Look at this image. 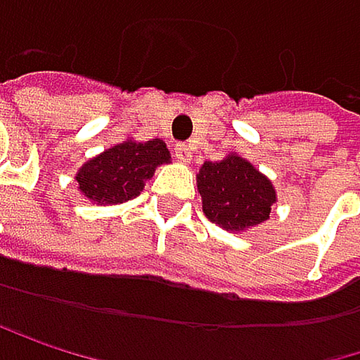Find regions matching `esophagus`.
Returning <instances> with one entry per match:
<instances>
[{"label": "esophagus", "instance_id": "34e87169", "mask_svg": "<svg viewBox=\"0 0 360 360\" xmlns=\"http://www.w3.org/2000/svg\"><path fill=\"white\" fill-rule=\"evenodd\" d=\"M174 155L181 162H188V160H192V147L190 145H176L174 147Z\"/></svg>", "mask_w": 360, "mask_h": 360}]
</instances>
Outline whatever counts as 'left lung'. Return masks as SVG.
<instances>
[{
    "label": "left lung",
    "instance_id": "left-lung-1",
    "mask_svg": "<svg viewBox=\"0 0 360 360\" xmlns=\"http://www.w3.org/2000/svg\"><path fill=\"white\" fill-rule=\"evenodd\" d=\"M196 184L205 215L230 233H241L266 221L277 200L269 179L235 153L219 162H205L196 174Z\"/></svg>",
    "mask_w": 360,
    "mask_h": 360
}]
</instances>
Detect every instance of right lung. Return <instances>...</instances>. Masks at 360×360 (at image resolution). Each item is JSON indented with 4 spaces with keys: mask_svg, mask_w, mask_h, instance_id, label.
Listing matches in <instances>:
<instances>
[{
    "mask_svg": "<svg viewBox=\"0 0 360 360\" xmlns=\"http://www.w3.org/2000/svg\"><path fill=\"white\" fill-rule=\"evenodd\" d=\"M170 162V151L160 139L123 141L85 162L76 172L79 192L98 205H119L136 198L160 164Z\"/></svg>",
    "mask_w": 360,
    "mask_h": 360,
    "instance_id": "right-lung-1",
    "label": "right lung"
}]
</instances>
